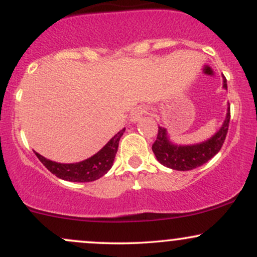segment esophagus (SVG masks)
I'll list each match as a JSON object with an SVG mask.
<instances>
[{
  "label": "esophagus",
  "instance_id": "34e87169",
  "mask_svg": "<svg viewBox=\"0 0 257 257\" xmlns=\"http://www.w3.org/2000/svg\"><path fill=\"white\" fill-rule=\"evenodd\" d=\"M145 113V110H144L143 107H137V108H134V110L132 111V113H131V120L132 122H138L139 119L141 118V117H143V114Z\"/></svg>",
  "mask_w": 257,
  "mask_h": 257
}]
</instances>
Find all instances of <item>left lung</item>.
Here are the masks:
<instances>
[{
    "mask_svg": "<svg viewBox=\"0 0 257 257\" xmlns=\"http://www.w3.org/2000/svg\"><path fill=\"white\" fill-rule=\"evenodd\" d=\"M223 88L227 89V81L223 76ZM231 111L229 104L227 107L226 118L223 124L210 139L194 145H176L169 140L167 129L158 126L157 139L152 145V151L156 158L164 167L174 170H192L206 163L220 151L228 132Z\"/></svg>",
    "mask_w": 257,
    "mask_h": 257,
    "instance_id": "obj_1",
    "label": "left lung"
}]
</instances>
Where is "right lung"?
<instances>
[{
	"label": "right lung",
	"mask_w": 257,
	"mask_h": 257,
	"mask_svg": "<svg viewBox=\"0 0 257 257\" xmlns=\"http://www.w3.org/2000/svg\"><path fill=\"white\" fill-rule=\"evenodd\" d=\"M124 131L125 128H123L99 152L78 163H58V162L44 158L37 152L36 156L42 162L43 166L59 179L71 182H90L104 176L113 166L114 157L118 150L119 139L122 138Z\"/></svg>",
	"instance_id": "right-lung-1"
}]
</instances>
